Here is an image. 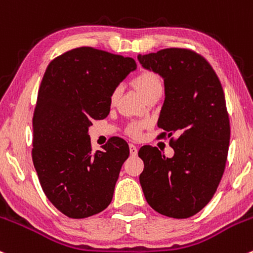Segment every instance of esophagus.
Instances as JSON below:
<instances>
[{"mask_svg": "<svg viewBox=\"0 0 253 253\" xmlns=\"http://www.w3.org/2000/svg\"><path fill=\"white\" fill-rule=\"evenodd\" d=\"M129 153H131L132 156H135L138 154V149L134 144H129Z\"/></svg>", "mask_w": 253, "mask_h": 253, "instance_id": "1", "label": "esophagus"}]
</instances>
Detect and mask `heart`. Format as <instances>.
<instances>
[{"mask_svg":"<svg viewBox=\"0 0 253 253\" xmlns=\"http://www.w3.org/2000/svg\"><path fill=\"white\" fill-rule=\"evenodd\" d=\"M132 84L137 88V91L142 94L144 99L153 94H158L162 92L164 84H162V80L155 71L153 70H140L139 73L135 74L134 78L132 79ZM119 98V88H114L109 95V103L114 105ZM147 126V122L144 121H132L129 122L127 126L126 132L127 134L131 135L132 138H138L142 133L143 128Z\"/></svg>","mask_w":253,"mask_h":253,"instance_id":"obj_1","label":"heart"}]
</instances>
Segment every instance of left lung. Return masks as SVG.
<instances>
[{
	"label": "left lung",
	"mask_w": 253,
	"mask_h": 253,
	"mask_svg": "<svg viewBox=\"0 0 253 253\" xmlns=\"http://www.w3.org/2000/svg\"><path fill=\"white\" fill-rule=\"evenodd\" d=\"M138 60L164 78L158 126L174 150L169 159L156 147L139 149L140 185L156 212L189 218L211 201L224 173L230 122L223 87L210 63L191 49L165 48Z\"/></svg>",
	"instance_id": "left-lung-1"
}]
</instances>
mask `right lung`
<instances>
[{
  "instance_id": "add662e5",
  "label": "right lung",
  "mask_w": 253,
  "mask_h": 253,
  "mask_svg": "<svg viewBox=\"0 0 253 253\" xmlns=\"http://www.w3.org/2000/svg\"><path fill=\"white\" fill-rule=\"evenodd\" d=\"M134 59L93 47L68 50L48 64L33 119V162L47 199L70 218L102 212L113 200L128 144L113 137L93 151L91 121L110 111L109 95Z\"/></svg>"
}]
</instances>
